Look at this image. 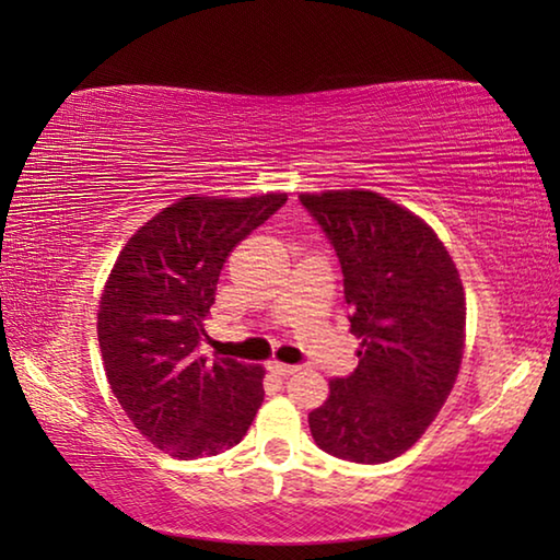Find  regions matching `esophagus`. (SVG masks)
I'll list each match as a JSON object with an SVG mask.
<instances>
[{
    "label": "esophagus",
    "mask_w": 560,
    "mask_h": 560,
    "mask_svg": "<svg viewBox=\"0 0 560 560\" xmlns=\"http://www.w3.org/2000/svg\"><path fill=\"white\" fill-rule=\"evenodd\" d=\"M269 371H271L273 375H279V377H289V375L296 373L299 368H296V365H287V363H277V360H271Z\"/></svg>",
    "instance_id": "obj_1"
}]
</instances>
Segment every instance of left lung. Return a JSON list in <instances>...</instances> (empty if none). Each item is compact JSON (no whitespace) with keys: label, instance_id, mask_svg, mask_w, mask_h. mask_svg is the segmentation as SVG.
Here are the masks:
<instances>
[{"label":"left lung","instance_id":"obj_1","mask_svg":"<svg viewBox=\"0 0 560 560\" xmlns=\"http://www.w3.org/2000/svg\"><path fill=\"white\" fill-rule=\"evenodd\" d=\"M336 249L358 368L330 381L308 415L320 450L390 462L430 428L457 381L467 303L454 261L428 224L365 189L301 195Z\"/></svg>","mask_w":560,"mask_h":560}]
</instances>
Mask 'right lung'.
I'll list each match as a JSON object with an SVG mask.
<instances>
[{
    "label": "right lung",
    "mask_w": 560,
    "mask_h": 560,
    "mask_svg": "<svg viewBox=\"0 0 560 560\" xmlns=\"http://www.w3.org/2000/svg\"><path fill=\"white\" fill-rule=\"evenodd\" d=\"M287 205L183 197L130 236L98 308L103 365L140 434L177 459L240 444L264 400L261 365L197 355L226 257Z\"/></svg>",
    "instance_id": "1"
}]
</instances>
